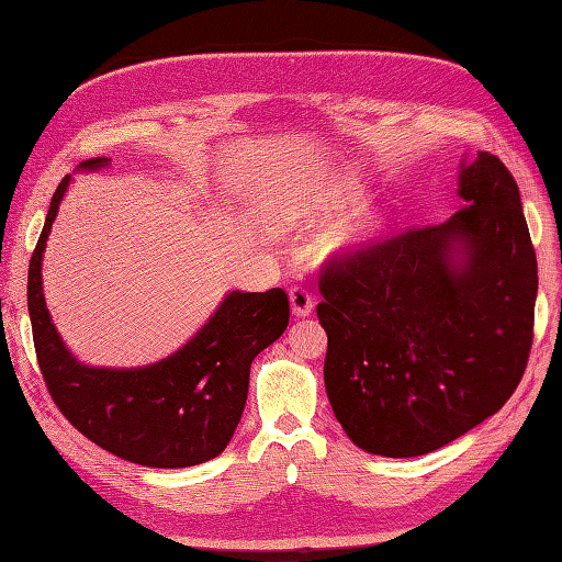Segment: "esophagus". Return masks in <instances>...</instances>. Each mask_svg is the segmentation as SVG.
<instances>
[{"mask_svg": "<svg viewBox=\"0 0 562 562\" xmlns=\"http://www.w3.org/2000/svg\"><path fill=\"white\" fill-rule=\"evenodd\" d=\"M288 297H291V310L297 318L310 316L314 310V300L310 295V291L304 285H293L291 291H288Z\"/></svg>", "mask_w": 562, "mask_h": 562, "instance_id": "esophagus-1", "label": "esophagus"}]
</instances>
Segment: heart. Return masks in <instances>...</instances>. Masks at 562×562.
I'll use <instances>...</instances> for the list:
<instances>
[{"mask_svg": "<svg viewBox=\"0 0 562 562\" xmlns=\"http://www.w3.org/2000/svg\"><path fill=\"white\" fill-rule=\"evenodd\" d=\"M366 203V190L361 180L353 173H337L323 182V187L307 196V201L297 203V209L291 211L304 223L314 225H334L347 215L356 213ZM380 232L378 215H361L356 220H347L339 226L330 227L321 239V248L328 258H345L356 250L368 246L375 234Z\"/></svg>", "mask_w": 562, "mask_h": 562, "instance_id": "heart-1", "label": "heart"}]
</instances>
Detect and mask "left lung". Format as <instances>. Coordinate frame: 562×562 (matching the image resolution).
Instances as JSON below:
<instances>
[{
	"mask_svg": "<svg viewBox=\"0 0 562 562\" xmlns=\"http://www.w3.org/2000/svg\"><path fill=\"white\" fill-rule=\"evenodd\" d=\"M462 211L323 271L328 401L353 446L419 457L512 398L532 347L537 255L514 176L481 151Z\"/></svg>",
	"mask_w": 562,
	"mask_h": 562,
	"instance_id": "left-lung-1",
	"label": "left lung"
}]
</instances>
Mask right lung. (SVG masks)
I'll list each match as a JSON object with an SVG mask.
<instances>
[{
  "label": "right lung",
  "instance_id": "1",
  "mask_svg": "<svg viewBox=\"0 0 562 562\" xmlns=\"http://www.w3.org/2000/svg\"><path fill=\"white\" fill-rule=\"evenodd\" d=\"M108 166V157H98L79 164L77 171ZM70 182L72 176H65L50 199L27 269V312L48 394L77 431L126 462L151 469L209 462L239 427L252 359L288 328V295L281 288L227 293L196 335L155 363H81L50 321L42 281L48 234Z\"/></svg>",
  "mask_w": 562,
  "mask_h": 562
}]
</instances>
